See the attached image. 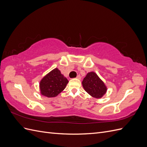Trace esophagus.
<instances>
[{
    "instance_id": "1",
    "label": "esophagus",
    "mask_w": 147,
    "mask_h": 147,
    "mask_svg": "<svg viewBox=\"0 0 147 147\" xmlns=\"http://www.w3.org/2000/svg\"><path fill=\"white\" fill-rule=\"evenodd\" d=\"M76 78H77V79H78V80H80V79H81V77H80V75H77V77H76Z\"/></svg>"
}]
</instances>
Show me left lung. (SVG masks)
I'll return each instance as SVG.
<instances>
[{"mask_svg":"<svg viewBox=\"0 0 147 147\" xmlns=\"http://www.w3.org/2000/svg\"><path fill=\"white\" fill-rule=\"evenodd\" d=\"M82 85L86 92L97 99L102 98L107 91L104 82L94 72L87 74L82 82Z\"/></svg>","mask_w":147,"mask_h":147,"instance_id":"8db88e82","label":"left lung"}]
</instances>
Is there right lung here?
I'll return each instance as SVG.
<instances>
[{
    "mask_svg": "<svg viewBox=\"0 0 147 147\" xmlns=\"http://www.w3.org/2000/svg\"><path fill=\"white\" fill-rule=\"evenodd\" d=\"M69 83L68 80L55 68L44 76L40 82V94L47 97H54L63 91Z\"/></svg>",
    "mask_w": 147,
    "mask_h": 147,
    "instance_id": "obj_1",
    "label": "right lung"
}]
</instances>
